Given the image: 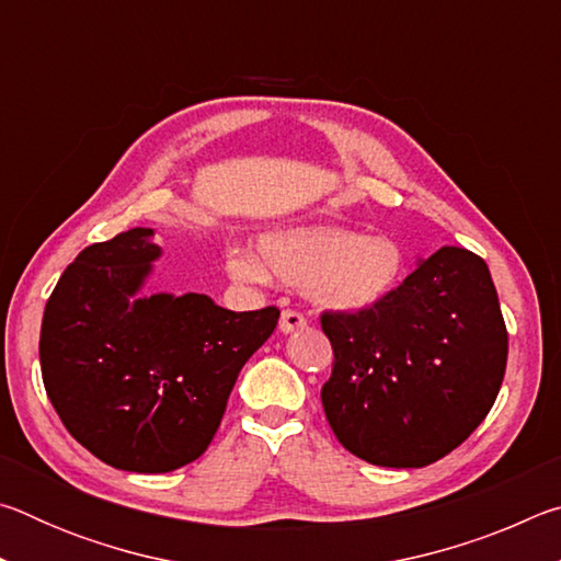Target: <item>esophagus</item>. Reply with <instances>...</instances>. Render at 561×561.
<instances>
[{
    "label": "esophagus",
    "instance_id": "esophagus-1",
    "mask_svg": "<svg viewBox=\"0 0 561 561\" xmlns=\"http://www.w3.org/2000/svg\"><path fill=\"white\" fill-rule=\"evenodd\" d=\"M304 327H307V319H304V314H299L297 309H284L282 311V317H279L282 334H291V331L304 329Z\"/></svg>",
    "mask_w": 561,
    "mask_h": 561
}]
</instances>
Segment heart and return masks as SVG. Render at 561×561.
<instances>
[{
    "mask_svg": "<svg viewBox=\"0 0 561 561\" xmlns=\"http://www.w3.org/2000/svg\"><path fill=\"white\" fill-rule=\"evenodd\" d=\"M225 270L237 282H264L270 274L301 287L324 309L364 311L398 287L405 257L391 237L336 225H291L264 232L257 257L244 250L227 254Z\"/></svg>",
    "mask_w": 561,
    "mask_h": 561,
    "instance_id": "obj_1",
    "label": "heart"
}]
</instances>
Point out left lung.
Wrapping results in <instances>:
<instances>
[{"instance_id":"1","label":"left lung","mask_w":561,"mask_h":561,"mask_svg":"<svg viewBox=\"0 0 561 561\" xmlns=\"http://www.w3.org/2000/svg\"><path fill=\"white\" fill-rule=\"evenodd\" d=\"M334 348L321 388L331 431L356 458L425 468L485 421L507 366V329L488 264L440 247L364 311H324Z\"/></svg>"}]
</instances>
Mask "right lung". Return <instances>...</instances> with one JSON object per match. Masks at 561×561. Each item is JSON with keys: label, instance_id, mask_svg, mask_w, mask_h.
<instances>
[{"label": "right lung", "instance_id": "right-lung-1", "mask_svg": "<svg viewBox=\"0 0 561 561\" xmlns=\"http://www.w3.org/2000/svg\"><path fill=\"white\" fill-rule=\"evenodd\" d=\"M160 247L133 227L76 257L44 309L46 396L76 440L111 468L170 472L201 458L227 398L279 309L230 311L205 294H138Z\"/></svg>", "mask_w": 561, "mask_h": 561}]
</instances>
